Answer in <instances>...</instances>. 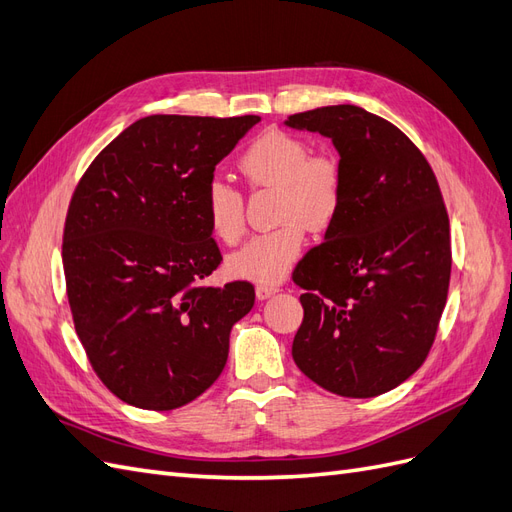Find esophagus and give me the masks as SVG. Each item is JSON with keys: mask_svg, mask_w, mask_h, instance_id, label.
<instances>
[{"mask_svg": "<svg viewBox=\"0 0 512 512\" xmlns=\"http://www.w3.org/2000/svg\"><path fill=\"white\" fill-rule=\"evenodd\" d=\"M280 290V286H275V284H258L256 286V297L260 299V301H265V299H269V297H273V294Z\"/></svg>", "mask_w": 512, "mask_h": 512, "instance_id": "esophagus-1", "label": "esophagus"}]
</instances>
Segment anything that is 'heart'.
I'll list each match as a JSON object with an SVG mask.
<instances>
[{"label":"heart","mask_w":512,"mask_h":512,"mask_svg":"<svg viewBox=\"0 0 512 512\" xmlns=\"http://www.w3.org/2000/svg\"><path fill=\"white\" fill-rule=\"evenodd\" d=\"M239 173L252 188H275V222L280 226L256 235L230 254L228 271L239 280L258 284L282 282L301 256L305 232L333 224L344 200V170L331 153L309 151L303 138L280 130L256 136L237 160ZM209 230L226 245L245 232L241 194L222 181H211L205 192Z\"/></svg>","instance_id":"heart-1"}]
</instances>
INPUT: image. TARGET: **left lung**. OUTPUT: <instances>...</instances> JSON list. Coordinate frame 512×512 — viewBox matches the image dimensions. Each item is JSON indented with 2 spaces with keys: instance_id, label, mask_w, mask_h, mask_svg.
I'll return each instance as SVG.
<instances>
[{
  "instance_id": "obj_1",
  "label": "left lung",
  "mask_w": 512,
  "mask_h": 512,
  "mask_svg": "<svg viewBox=\"0 0 512 512\" xmlns=\"http://www.w3.org/2000/svg\"><path fill=\"white\" fill-rule=\"evenodd\" d=\"M290 128L329 136L344 200L292 273L303 322L292 359L322 389L376 397L421 367L451 282V226L436 175L410 138L361 106H322Z\"/></svg>"
}]
</instances>
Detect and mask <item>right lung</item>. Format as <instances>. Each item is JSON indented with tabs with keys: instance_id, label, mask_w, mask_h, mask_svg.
<instances>
[{
	"instance_id": "right-lung-1",
	"label": "right lung",
	"mask_w": 512,
	"mask_h": 512,
	"mask_svg": "<svg viewBox=\"0 0 512 512\" xmlns=\"http://www.w3.org/2000/svg\"><path fill=\"white\" fill-rule=\"evenodd\" d=\"M256 115H149L89 164L72 194L61 258L76 335L121 401L175 410L203 395L228 359L254 286L203 284L222 254L205 215L213 170Z\"/></svg>"
}]
</instances>
